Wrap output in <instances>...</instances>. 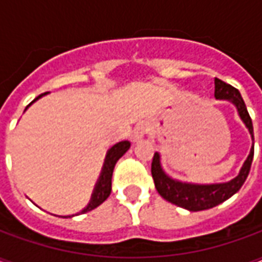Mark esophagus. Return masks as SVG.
<instances>
[{
	"mask_svg": "<svg viewBox=\"0 0 262 262\" xmlns=\"http://www.w3.org/2000/svg\"><path fill=\"white\" fill-rule=\"evenodd\" d=\"M148 125L147 123H139V125L135 127V132H133V142H139L142 137H144L148 133Z\"/></svg>",
	"mask_w": 262,
	"mask_h": 262,
	"instance_id": "1",
	"label": "esophagus"
}]
</instances>
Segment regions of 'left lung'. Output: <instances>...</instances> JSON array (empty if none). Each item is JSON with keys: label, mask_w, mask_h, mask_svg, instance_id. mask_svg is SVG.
Instances as JSON below:
<instances>
[{"label": "left lung", "mask_w": 262, "mask_h": 262, "mask_svg": "<svg viewBox=\"0 0 262 262\" xmlns=\"http://www.w3.org/2000/svg\"><path fill=\"white\" fill-rule=\"evenodd\" d=\"M214 98L216 99H229L230 102L236 105L240 118L248 127L250 135L254 140L253 122H251V118H250L247 108H246V103L243 101L238 90L225 82V81L214 78ZM253 157L254 143L247 160L244 161V165L242 167L240 174L234 180H231L230 182H226V184L193 185V184H182L180 181H174L170 177L165 176L161 165H160L159 153H154L153 161H151V176H153L154 185H156L157 192L164 198L165 201L174 203L180 208L188 209L191 212H198V210H205V209L217 206L219 203L225 202L226 199L233 196L246 181L250 168H251Z\"/></svg>", "instance_id": "8db88e82"}]
</instances>
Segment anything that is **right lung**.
I'll use <instances>...</instances> for the list:
<instances>
[{
    "mask_svg": "<svg viewBox=\"0 0 262 262\" xmlns=\"http://www.w3.org/2000/svg\"><path fill=\"white\" fill-rule=\"evenodd\" d=\"M43 95H45V94L35 98V101L39 99L40 97H43ZM35 101H32V102H35ZM31 103H29V105H31ZM29 105H28V106H29ZM129 147H130V143L126 142V140L125 142L116 143L114 147H111V150H109L108 154H106L102 172H101V177H99L97 185H95V189H94V193H92L91 201L86 205V208L82 209L80 213H86V212L95 209L97 206H99L101 203L106 201V198L111 195V191H112V172H114L115 164H116V161L129 150Z\"/></svg>",
    "mask_w": 262,
    "mask_h": 262,
    "instance_id": "add662e5",
    "label": "right lung"
}]
</instances>
